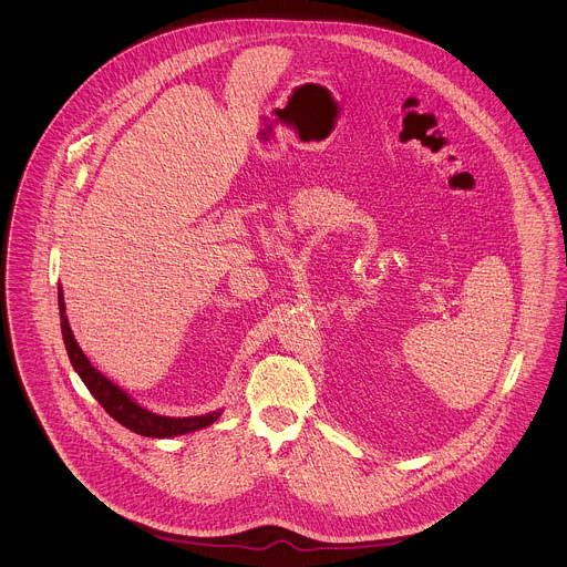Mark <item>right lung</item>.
Instances as JSON below:
<instances>
[{"instance_id":"add662e5","label":"right lung","mask_w":567,"mask_h":567,"mask_svg":"<svg viewBox=\"0 0 567 567\" xmlns=\"http://www.w3.org/2000/svg\"><path fill=\"white\" fill-rule=\"evenodd\" d=\"M59 310H61V329H63V340H65V349L68 355L76 369V373L81 375L84 386L91 391V395L100 402V405L124 427L144 434V436H153V439H167V436H176V434H187L200 427L212 425L220 412H209V414H200V416H163L155 414L140 404H135L120 386H115L111 380H106L95 367H91V362L86 360V355L82 353L68 317H65V301H63V292L59 290Z\"/></svg>"}]
</instances>
